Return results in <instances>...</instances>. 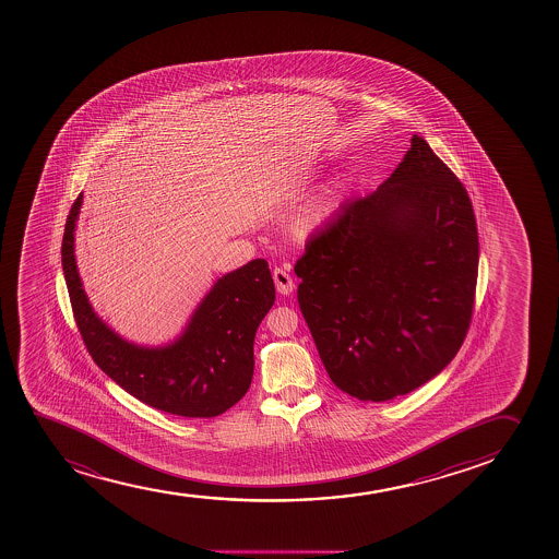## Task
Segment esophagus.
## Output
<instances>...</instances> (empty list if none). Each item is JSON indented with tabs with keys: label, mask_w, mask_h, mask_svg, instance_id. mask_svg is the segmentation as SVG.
Returning <instances> with one entry per match:
<instances>
[{
	"label": "esophagus",
	"mask_w": 559,
	"mask_h": 559,
	"mask_svg": "<svg viewBox=\"0 0 559 559\" xmlns=\"http://www.w3.org/2000/svg\"><path fill=\"white\" fill-rule=\"evenodd\" d=\"M273 281H275L278 294L289 295L295 289L294 278H292V275H289L288 271L284 270V267H275V270H273Z\"/></svg>",
	"instance_id": "obj_1"
}]
</instances>
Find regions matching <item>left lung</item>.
<instances>
[{"instance_id": "left-lung-1", "label": "left lung", "mask_w": 559, "mask_h": 559, "mask_svg": "<svg viewBox=\"0 0 559 559\" xmlns=\"http://www.w3.org/2000/svg\"><path fill=\"white\" fill-rule=\"evenodd\" d=\"M479 241L471 197L424 139L377 191L344 202L297 264V301L336 386L386 402L439 376L471 326Z\"/></svg>"}]
</instances>
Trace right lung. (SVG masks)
Listing matches in <instances>:
<instances>
[{
    "instance_id": "obj_1",
    "label": "right lung",
    "mask_w": 559,
    "mask_h": 559,
    "mask_svg": "<svg viewBox=\"0 0 559 559\" xmlns=\"http://www.w3.org/2000/svg\"><path fill=\"white\" fill-rule=\"evenodd\" d=\"M78 194L64 225L61 262L70 305L83 344L115 383L157 411L212 418L247 394L254 371V334L275 302L264 258L251 260L215 283L175 344L146 349L128 344L88 305L74 258Z\"/></svg>"
}]
</instances>
